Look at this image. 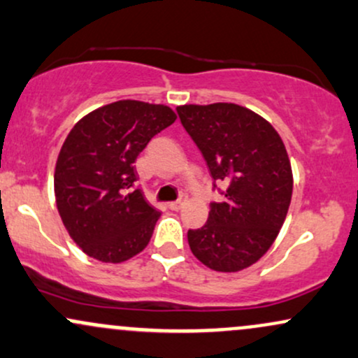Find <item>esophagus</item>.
<instances>
[{"mask_svg":"<svg viewBox=\"0 0 358 358\" xmlns=\"http://www.w3.org/2000/svg\"><path fill=\"white\" fill-rule=\"evenodd\" d=\"M182 205H183V202H182V199H180V200H176V202L168 203V207H170L171 210H178V208H182Z\"/></svg>","mask_w":358,"mask_h":358,"instance_id":"esophagus-1","label":"esophagus"}]
</instances>
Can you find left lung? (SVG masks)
Returning a JSON list of instances; mask_svg holds the SVG:
<instances>
[{
  "mask_svg": "<svg viewBox=\"0 0 358 358\" xmlns=\"http://www.w3.org/2000/svg\"><path fill=\"white\" fill-rule=\"evenodd\" d=\"M222 200L210 203L203 227L188 231L193 256L219 273L249 268L268 252L286 219L293 173L273 126L229 102L176 108Z\"/></svg>",
  "mask_w": 358,
  "mask_h": 358,
  "instance_id": "obj_1",
  "label": "left lung"
}]
</instances>
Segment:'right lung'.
Here are the masks:
<instances>
[{
	"mask_svg": "<svg viewBox=\"0 0 358 358\" xmlns=\"http://www.w3.org/2000/svg\"><path fill=\"white\" fill-rule=\"evenodd\" d=\"M175 119L168 106L117 101L69 133L57 158L55 200L65 229L89 257L117 264L148 245L162 213L134 187V162Z\"/></svg>",
	"mask_w": 358,
	"mask_h": 358,
	"instance_id": "right-lung-1",
	"label": "right lung"
}]
</instances>
